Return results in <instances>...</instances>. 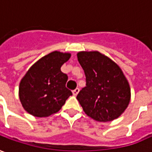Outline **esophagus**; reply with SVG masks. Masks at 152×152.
Here are the masks:
<instances>
[{"label":"esophagus","instance_id":"1","mask_svg":"<svg viewBox=\"0 0 152 152\" xmlns=\"http://www.w3.org/2000/svg\"><path fill=\"white\" fill-rule=\"evenodd\" d=\"M78 92H79V88H76L74 90H73V94H74V96H76L78 94Z\"/></svg>","mask_w":152,"mask_h":152}]
</instances>
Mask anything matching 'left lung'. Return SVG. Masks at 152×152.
Instances as JSON below:
<instances>
[{"label":"left lung","mask_w":152,"mask_h":152,"mask_svg":"<svg viewBox=\"0 0 152 152\" xmlns=\"http://www.w3.org/2000/svg\"><path fill=\"white\" fill-rule=\"evenodd\" d=\"M78 60L86 77V86L77 95L84 113L99 122L114 121L126 110L131 88L121 69L98 51H82Z\"/></svg>","instance_id":"obj_1"}]
</instances>
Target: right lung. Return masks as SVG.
I'll list each match as a JSON object with an SVG mask.
<instances>
[{
    "mask_svg": "<svg viewBox=\"0 0 152 152\" xmlns=\"http://www.w3.org/2000/svg\"><path fill=\"white\" fill-rule=\"evenodd\" d=\"M70 57L69 53L54 51L28 69L19 85V99L27 113L36 117L49 116L59 111L73 94L66 88L67 74L61 71Z\"/></svg>",
    "mask_w": 152,
    "mask_h": 152,
    "instance_id": "right-lung-1",
    "label": "right lung"
}]
</instances>
